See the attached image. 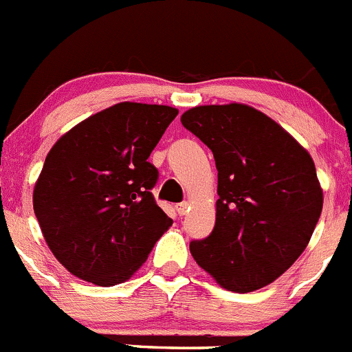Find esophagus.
<instances>
[{
	"mask_svg": "<svg viewBox=\"0 0 352 352\" xmlns=\"http://www.w3.org/2000/svg\"><path fill=\"white\" fill-rule=\"evenodd\" d=\"M175 210H177V213H179V215H186V213L189 212V203H187V201L179 203V205H175Z\"/></svg>",
	"mask_w": 352,
	"mask_h": 352,
	"instance_id": "1",
	"label": "esophagus"
}]
</instances>
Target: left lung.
Listing matches in <instances>:
<instances>
[{"instance_id":"obj_1","label":"left lung","mask_w":352,"mask_h":352,"mask_svg":"<svg viewBox=\"0 0 352 352\" xmlns=\"http://www.w3.org/2000/svg\"><path fill=\"white\" fill-rule=\"evenodd\" d=\"M213 153L217 219L189 245L222 288L254 292L280 278L305 250L320 221L323 191L313 157L254 107L199 106L180 118Z\"/></svg>"}]
</instances>
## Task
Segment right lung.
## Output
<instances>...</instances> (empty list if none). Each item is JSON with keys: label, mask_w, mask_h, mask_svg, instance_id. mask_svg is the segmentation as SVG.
I'll use <instances>...</instances> for the list:
<instances>
[{"label": "right lung", "mask_w": 352, "mask_h": 352, "mask_svg": "<svg viewBox=\"0 0 352 352\" xmlns=\"http://www.w3.org/2000/svg\"><path fill=\"white\" fill-rule=\"evenodd\" d=\"M179 111L121 102L67 131L48 153L32 205L57 261L90 283H123L172 226L147 161Z\"/></svg>", "instance_id": "obj_1"}]
</instances>
